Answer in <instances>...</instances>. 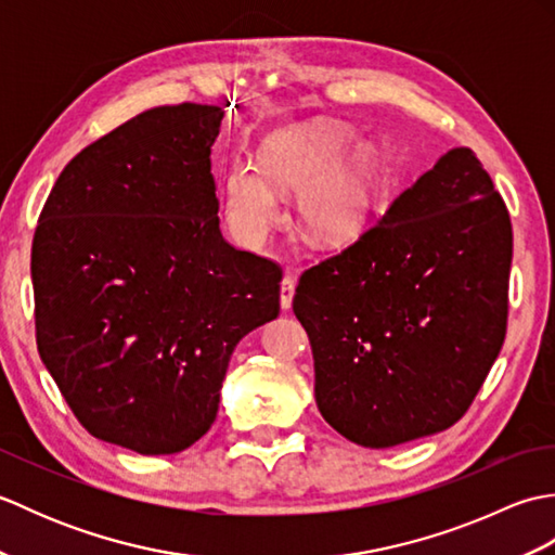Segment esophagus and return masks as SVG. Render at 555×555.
I'll use <instances>...</instances> for the list:
<instances>
[{
    "label": "esophagus",
    "instance_id": "esophagus-1",
    "mask_svg": "<svg viewBox=\"0 0 555 555\" xmlns=\"http://www.w3.org/2000/svg\"><path fill=\"white\" fill-rule=\"evenodd\" d=\"M293 296H296V279H293L291 274H286V276H284V281H281V291H279L281 310H291Z\"/></svg>",
    "mask_w": 555,
    "mask_h": 555
}]
</instances>
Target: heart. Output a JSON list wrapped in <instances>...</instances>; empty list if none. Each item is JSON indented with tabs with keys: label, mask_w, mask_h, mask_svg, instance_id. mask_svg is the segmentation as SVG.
Instances as JSON below:
<instances>
[{
	"label": "heart",
	"mask_w": 555,
	"mask_h": 555,
	"mask_svg": "<svg viewBox=\"0 0 555 555\" xmlns=\"http://www.w3.org/2000/svg\"><path fill=\"white\" fill-rule=\"evenodd\" d=\"M352 138L336 124L281 128L255 162H233L221 181V205L231 231L247 245L267 238L281 219V195H298L305 235L320 245L358 241L376 207V173Z\"/></svg>",
	"instance_id": "obj_1"
}]
</instances>
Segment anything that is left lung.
Masks as SVG:
<instances>
[{"label": "left lung", "instance_id": "1", "mask_svg": "<svg viewBox=\"0 0 555 555\" xmlns=\"http://www.w3.org/2000/svg\"><path fill=\"white\" fill-rule=\"evenodd\" d=\"M511 217L473 150L453 147L344 253L300 276L322 417L364 448L451 427L499 358Z\"/></svg>", "mask_w": 555, "mask_h": 555}]
</instances>
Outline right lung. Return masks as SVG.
<instances>
[{"label": "right lung", "mask_w": 555, "mask_h": 555, "mask_svg": "<svg viewBox=\"0 0 555 555\" xmlns=\"http://www.w3.org/2000/svg\"><path fill=\"white\" fill-rule=\"evenodd\" d=\"M223 107H155L114 128L66 164L35 231L44 367L82 427L140 455L207 434L233 348L279 314L281 269L219 229Z\"/></svg>", "instance_id": "1"}]
</instances>
